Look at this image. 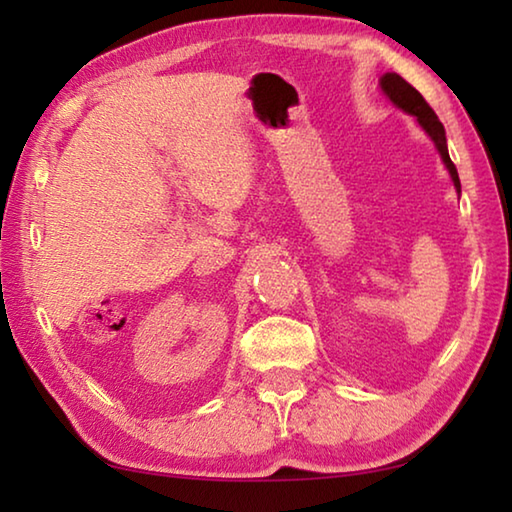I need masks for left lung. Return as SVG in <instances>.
<instances>
[{
	"label": "left lung",
	"instance_id": "8db88e82",
	"mask_svg": "<svg viewBox=\"0 0 512 512\" xmlns=\"http://www.w3.org/2000/svg\"><path fill=\"white\" fill-rule=\"evenodd\" d=\"M381 90L388 99H391L397 108H402L404 112H409L415 119H418V124L427 131V135L436 144V149L440 153V158H443L445 167L449 171V176L454 180V187L461 192V180H458V171L454 167V162L449 160V151H447V137H445V128L440 124V119L436 117V112L431 110V106L427 101H424L422 94L413 88L411 83H406L400 74H393L388 72L381 76Z\"/></svg>",
	"mask_w": 512,
	"mask_h": 512
}]
</instances>
